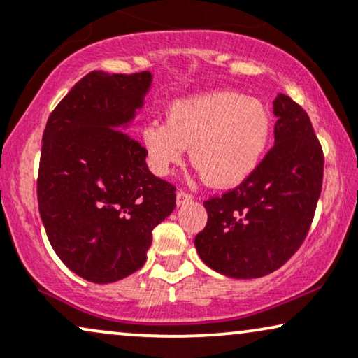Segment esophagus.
Masks as SVG:
<instances>
[{"instance_id": "obj_1", "label": "esophagus", "mask_w": 358, "mask_h": 358, "mask_svg": "<svg viewBox=\"0 0 358 358\" xmlns=\"http://www.w3.org/2000/svg\"><path fill=\"white\" fill-rule=\"evenodd\" d=\"M192 200H193L192 193H188L187 189H178V193H176V205H185V203Z\"/></svg>"}]
</instances>
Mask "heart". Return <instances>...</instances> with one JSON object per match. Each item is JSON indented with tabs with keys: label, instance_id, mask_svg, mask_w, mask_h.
<instances>
[{
	"label": "heart",
	"instance_id": "heart-1",
	"mask_svg": "<svg viewBox=\"0 0 358 358\" xmlns=\"http://www.w3.org/2000/svg\"><path fill=\"white\" fill-rule=\"evenodd\" d=\"M269 135L271 115L259 99L236 90H213L175 101L165 124L143 127L142 142L157 173H169L192 147V164L206 183L229 188L256 170Z\"/></svg>",
	"mask_w": 358,
	"mask_h": 358
}]
</instances>
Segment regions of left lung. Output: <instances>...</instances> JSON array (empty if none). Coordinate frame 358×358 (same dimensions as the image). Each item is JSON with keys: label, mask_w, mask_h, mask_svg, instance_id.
Returning <instances> with one entry per match:
<instances>
[{"label": "left lung", "mask_w": 358, "mask_h": 358, "mask_svg": "<svg viewBox=\"0 0 358 358\" xmlns=\"http://www.w3.org/2000/svg\"><path fill=\"white\" fill-rule=\"evenodd\" d=\"M274 115V145L256 170L203 201L208 223L194 246L229 278H262L286 264L304 243L322 192L324 152L307 112L279 94Z\"/></svg>", "instance_id": "obj_1"}]
</instances>
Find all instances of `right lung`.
Instances as JSON below:
<instances>
[{"mask_svg": "<svg viewBox=\"0 0 358 358\" xmlns=\"http://www.w3.org/2000/svg\"><path fill=\"white\" fill-rule=\"evenodd\" d=\"M150 83L148 71L89 72L44 129L41 220L59 259L90 282H115L142 268L153 228L176 205L175 185L148 170L147 148L125 132Z\"/></svg>", "mask_w": 358, "mask_h": 358, "instance_id": "add662e5", "label": "right lung"}]
</instances>
